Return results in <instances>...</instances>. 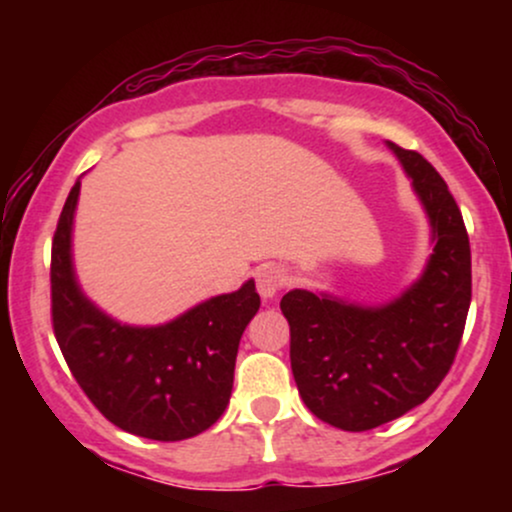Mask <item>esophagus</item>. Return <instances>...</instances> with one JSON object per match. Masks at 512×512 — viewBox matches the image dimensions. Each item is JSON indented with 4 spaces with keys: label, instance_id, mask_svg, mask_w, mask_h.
I'll use <instances>...</instances> for the list:
<instances>
[{
    "label": "esophagus",
    "instance_id": "obj_1",
    "mask_svg": "<svg viewBox=\"0 0 512 512\" xmlns=\"http://www.w3.org/2000/svg\"><path fill=\"white\" fill-rule=\"evenodd\" d=\"M286 286V274L284 269L267 264V267L257 269V291L264 301H272V298Z\"/></svg>",
    "mask_w": 512,
    "mask_h": 512
}]
</instances>
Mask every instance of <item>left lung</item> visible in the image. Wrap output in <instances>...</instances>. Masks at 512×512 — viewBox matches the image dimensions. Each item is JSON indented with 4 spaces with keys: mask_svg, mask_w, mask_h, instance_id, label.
Here are the masks:
<instances>
[{
    "mask_svg": "<svg viewBox=\"0 0 512 512\" xmlns=\"http://www.w3.org/2000/svg\"><path fill=\"white\" fill-rule=\"evenodd\" d=\"M385 146L431 228L419 279L375 305L308 289L281 298L298 392L317 419L342 431H370L426 402L448 375L472 301L467 228L448 185L421 154Z\"/></svg>",
    "mask_w": 512,
    "mask_h": 512,
    "instance_id": "left-lung-1",
    "label": "left lung"
}]
</instances>
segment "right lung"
<instances>
[{
    "label": "right lung",
    "mask_w": 512,
    "mask_h": 512,
    "mask_svg": "<svg viewBox=\"0 0 512 512\" xmlns=\"http://www.w3.org/2000/svg\"><path fill=\"white\" fill-rule=\"evenodd\" d=\"M81 180L52 240V325L64 361L110 424L149 440L199 436L221 419L238 344L260 310L255 279L211 296L161 325H129L86 296L74 267Z\"/></svg>",
    "instance_id": "1"
}]
</instances>
